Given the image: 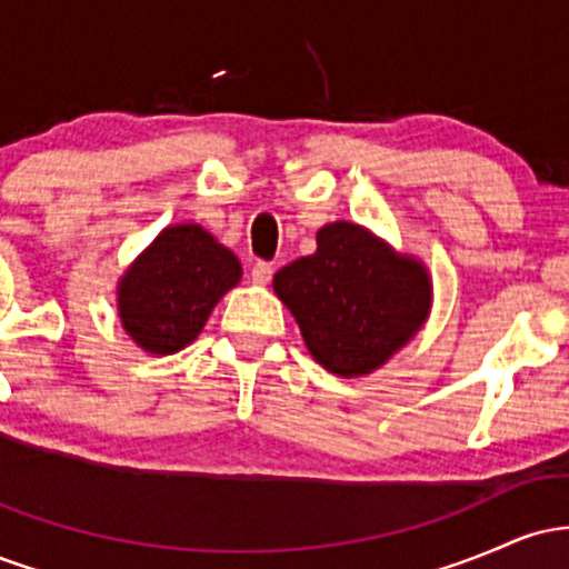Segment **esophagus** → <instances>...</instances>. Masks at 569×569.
Instances as JSON below:
<instances>
[{"label":"esophagus","mask_w":569,"mask_h":569,"mask_svg":"<svg viewBox=\"0 0 569 569\" xmlns=\"http://www.w3.org/2000/svg\"><path fill=\"white\" fill-rule=\"evenodd\" d=\"M272 264H267V262H257L251 267V280L253 283H259V286H267L272 280Z\"/></svg>","instance_id":"1"}]
</instances>
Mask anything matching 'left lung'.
I'll return each instance as SVG.
<instances>
[{
	"mask_svg": "<svg viewBox=\"0 0 569 569\" xmlns=\"http://www.w3.org/2000/svg\"><path fill=\"white\" fill-rule=\"evenodd\" d=\"M272 286L312 358L342 377L382 367L420 329L430 307L422 264L396 257L350 221L326 224L318 251L278 270Z\"/></svg>",
	"mask_w": 569,
	"mask_h": 569,
	"instance_id": "8db88e82",
	"label": "left lung"
}]
</instances>
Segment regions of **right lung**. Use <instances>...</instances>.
Instances as JSON below:
<instances>
[{"mask_svg": "<svg viewBox=\"0 0 569 569\" xmlns=\"http://www.w3.org/2000/svg\"><path fill=\"white\" fill-rule=\"evenodd\" d=\"M238 280V257L213 234L198 224L168 227L122 278V326L143 350L168 356L200 335Z\"/></svg>", "mask_w": 569, "mask_h": 569, "instance_id": "obj_1", "label": "right lung"}]
</instances>
